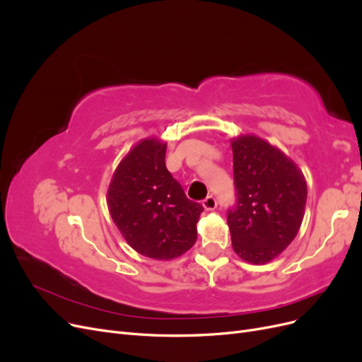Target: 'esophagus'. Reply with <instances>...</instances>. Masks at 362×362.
<instances>
[{
    "instance_id": "1",
    "label": "esophagus",
    "mask_w": 362,
    "mask_h": 362,
    "mask_svg": "<svg viewBox=\"0 0 362 362\" xmlns=\"http://www.w3.org/2000/svg\"><path fill=\"white\" fill-rule=\"evenodd\" d=\"M202 205L205 210H214V208L217 206V201L214 196H206V198L202 201Z\"/></svg>"
}]
</instances>
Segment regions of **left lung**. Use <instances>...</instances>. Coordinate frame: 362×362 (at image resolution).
<instances>
[{
	"instance_id": "left-lung-1",
	"label": "left lung",
	"mask_w": 362,
	"mask_h": 362,
	"mask_svg": "<svg viewBox=\"0 0 362 362\" xmlns=\"http://www.w3.org/2000/svg\"><path fill=\"white\" fill-rule=\"evenodd\" d=\"M235 205L228 210L235 254L252 264L278 257L298 234L305 214L306 182L296 164L255 136L231 141Z\"/></svg>"
}]
</instances>
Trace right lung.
I'll return each instance as SVG.
<instances>
[{"label": "right lung", "mask_w": 362, "mask_h": 362, "mask_svg": "<svg viewBox=\"0 0 362 362\" xmlns=\"http://www.w3.org/2000/svg\"><path fill=\"white\" fill-rule=\"evenodd\" d=\"M166 144L141 140L119 163L107 192L113 222L128 245L154 259H172L196 242L204 206L185 196L166 168Z\"/></svg>", "instance_id": "obj_1"}]
</instances>
